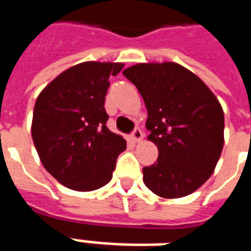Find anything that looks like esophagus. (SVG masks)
Returning a JSON list of instances; mask_svg holds the SVG:
<instances>
[{
  "mask_svg": "<svg viewBox=\"0 0 251 251\" xmlns=\"http://www.w3.org/2000/svg\"><path fill=\"white\" fill-rule=\"evenodd\" d=\"M131 138L134 139V142H142V139H143V133L139 129H135L133 131V134H131Z\"/></svg>",
  "mask_w": 251,
  "mask_h": 251,
  "instance_id": "esophagus-1",
  "label": "esophagus"
}]
</instances>
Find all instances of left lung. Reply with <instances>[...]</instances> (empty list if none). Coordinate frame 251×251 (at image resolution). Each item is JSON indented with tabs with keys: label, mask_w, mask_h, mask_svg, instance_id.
<instances>
[{
	"label": "left lung",
	"mask_w": 251,
	"mask_h": 251,
	"mask_svg": "<svg viewBox=\"0 0 251 251\" xmlns=\"http://www.w3.org/2000/svg\"><path fill=\"white\" fill-rule=\"evenodd\" d=\"M122 74L135 84L147 108V139L159 150L143 168V182L161 198L194 193L214 173L224 146V112L199 76L176 62H147Z\"/></svg>",
	"instance_id": "8db88e82"
}]
</instances>
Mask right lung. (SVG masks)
<instances>
[{"mask_svg": "<svg viewBox=\"0 0 251 251\" xmlns=\"http://www.w3.org/2000/svg\"><path fill=\"white\" fill-rule=\"evenodd\" d=\"M122 62L87 61L69 68L41 91L33 108V145L41 164L64 186L92 191L109 182L126 141L106 127L109 78Z\"/></svg>", "mask_w": 251, "mask_h": 251, "instance_id": "1", "label": "right lung"}]
</instances>
